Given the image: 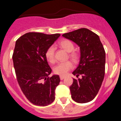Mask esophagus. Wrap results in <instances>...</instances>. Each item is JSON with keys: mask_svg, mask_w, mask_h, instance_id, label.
I'll list each match as a JSON object with an SVG mask.
<instances>
[{"mask_svg": "<svg viewBox=\"0 0 121 121\" xmlns=\"http://www.w3.org/2000/svg\"><path fill=\"white\" fill-rule=\"evenodd\" d=\"M65 78V76H60V80H63Z\"/></svg>", "mask_w": 121, "mask_h": 121, "instance_id": "esophagus-1", "label": "esophagus"}]
</instances>
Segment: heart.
<instances>
[{
    "label": "heart",
    "mask_w": 121,
    "mask_h": 121,
    "mask_svg": "<svg viewBox=\"0 0 121 121\" xmlns=\"http://www.w3.org/2000/svg\"><path fill=\"white\" fill-rule=\"evenodd\" d=\"M60 46L67 52L70 53L69 57L74 62L78 61L79 59V53L74 51V45L72 42L68 39H65L59 42ZM55 47L54 45L50 46L45 52V56L48 61L50 63H54L55 62L54 59ZM73 68V64L70 61H65L59 63L54 67L53 71L54 73L60 76L65 75L68 71Z\"/></svg>",
    "instance_id": "heart-1"
}]
</instances>
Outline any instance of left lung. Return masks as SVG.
<instances>
[{"mask_svg": "<svg viewBox=\"0 0 121 121\" xmlns=\"http://www.w3.org/2000/svg\"><path fill=\"white\" fill-rule=\"evenodd\" d=\"M63 37L80 47L79 65L73 72V79L70 89L71 98L78 103H86L96 96L105 76V52L98 35L88 29L80 28L65 33Z\"/></svg>", "mask_w": 121, "mask_h": 121, "instance_id": "left-lung-1", "label": "left lung"}]
</instances>
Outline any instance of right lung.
<instances>
[{"label":"right lung","instance_id":"1","mask_svg":"<svg viewBox=\"0 0 121 121\" xmlns=\"http://www.w3.org/2000/svg\"><path fill=\"white\" fill-rule=\"evenodd\" d=\"M60 36L30 32L16 42L13 60L18 84L28 100L36 105L47 106L55 99L60 78L49 76L52 70L45 52Z\"/></svg>","mask_w":121,"mask_h":121}]
</instances>
